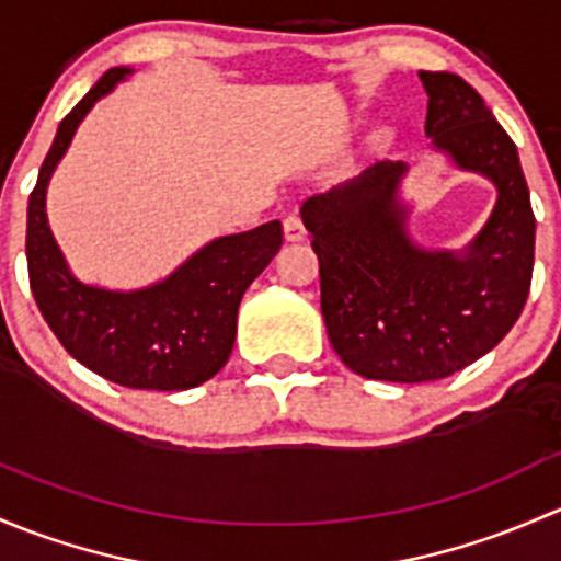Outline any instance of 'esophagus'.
I'll return each mask as SVG.
<instances>
[{
  "label": "esophagus",
  "instance_id": "1",
  "mask_svg": "<svg viewBox=\"0 0 561 561\" xmlns=\"http://www.w3.org/2000/svg\"><path fill=\"white\" fill-rule=\"evenodd\" d=\"M283 238H286L288 242H302L305 238H308L302 221H299V216H294V213L286 218V221H283Z\"/></svg>",
  "mask_w": 561,
  "mask_h": 561
}]
</instances>
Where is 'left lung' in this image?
I'll return each instance as SVG.
<instances>
[{"label": "left lung", "instance_id": "obj_1", "mask_svg": "<svg viewBox=\"0 0 561 561\" xmlns=\"http://www.w3.org/2000/svg\"><path fill=\"white\" fill-rule=\"evenodd\" d=\"M424 131L459 170L494 183L496 202L461 251L421 248L402 202L405 161H380L302 202L321 273V313L345 367L424 383L472 365L522 316L535 262V216L518 151L492 110L454 72H419Z\"/></svg>", "mask_w": 561, "mask_h": 561}]
</instances>
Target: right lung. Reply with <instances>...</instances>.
Segmentation results:
<instances>
[{"mask_svg": "<svg viewBox=\"0 0 561 561\" xmlns=\"http://www.w3.org/2000/svg\"><path fill=\"white\" fill-rule=\"evenodd\" d=\"M129 67H113L59 124L28 196L26 262L37 308L67 354L91 373L129 389L183 391L227 365L245 288L280 251V221L216 238L164 280L115 291L80 280L48 227L45 194L80 121L107 96Z\"/></svg>", "mask_w": 561, "mask_h": 561, "instance_id": "add662e5", "label": "right lung"}]
</instances>
